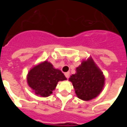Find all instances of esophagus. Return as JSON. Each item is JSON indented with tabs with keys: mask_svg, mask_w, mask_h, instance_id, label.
<instances>
[{
	"mask_svg": "<svg viewBox=\"0 0 127 127\" xmlns=\"http://www.w3.org/2000/svg\"><path fill=\"white\" fill-rule=\"evenodd\" d=\"M64 75H65V77L68 79V78L69 77V75H70V73H69V72H66V73H64Z\"/></svg>",
	"mask_w": 127,
	"mask_h": 127,
	"instance_id": "esophagus-1",
	"label": "esophagus"
}]
</instances>
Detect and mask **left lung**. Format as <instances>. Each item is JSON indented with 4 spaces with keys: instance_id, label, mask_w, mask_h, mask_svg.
Returning <instances> with one entry per match:
<instances>
[{
    "instance_id": "1",
    "label": "left lung",
    "mask_w": 127,
    "mask_h": 127,
    "mask_svg": "<svg viewBox=\"0 0 127 127\" xmlns=\"http://www.w3.org/2000/svg\"><path fill=\"white\" fill-rule=\"evenodd\" d=\"M71 82L77 97L90 101L101 93L105 84V77L101 69L91 58L83 61L76 68V73L71 75Z\"/></svg>"
}]
</instances>
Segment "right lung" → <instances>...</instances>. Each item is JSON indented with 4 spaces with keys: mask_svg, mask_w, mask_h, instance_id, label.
Segmentation results:
<instances>
[{
    "mask_svg": "<svg viewBox=\"0 0 127 127\" xmlns=\"http://www.w3.org/2000/svg\"><path fill=\"white\" fill-rule=\"evenodd\" d=\"M66 78L61 71L54 68L52 64L44 61L34 66L27 75L28 84L34 93L46 97L52 93L59 81Z\"/></svg>",
    "mask_w": 127,
    "mask_h": 127,
    "instance_id": "1",
    "label": "right lung"
}]
</instances>
